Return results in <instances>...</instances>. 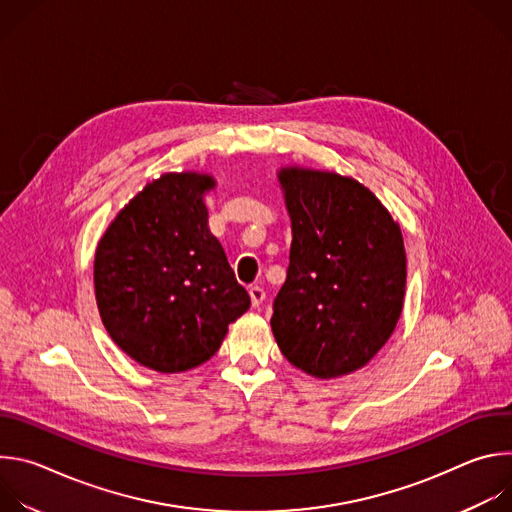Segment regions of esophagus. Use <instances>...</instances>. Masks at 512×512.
Instances as JSON below:
<instances>
[{
	"mask_svg": "<svg viewBox=\"0 0 512 512\" xmlns=\"http://www.w3.org/2000/svg\"><path fill=\"white\" fill-rule=\"evenodd\" d=\"M249 296H251V304L253 308H259L265 300V289L261 285H251L249 287Z\"/></svg>",
	"mask_w": 512,
	"mask_h": 512,
	"instance_id": "esophagus-1",
	"label": "esophagus"
}]
</instances>
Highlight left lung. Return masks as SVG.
Segmentation results:
<instances>
[{
    "label": "left lung",
    "instance_id": "8db88e82",
    "mask_svg": "<svg viewBox=\"0 0 512 512\" xmlns=\"http://www.w3.org/2000/svg\"><path fill=\"white\" fill-rule=\"evenodd\" d=\"M287 277L271 330L283 356L316 379L362 369L391 338L405 296L403 235L381 200L334 172L289 166Z\"/></svg>",
    "mask_w": 512,
    "mask_h": 512
}]
</instances>
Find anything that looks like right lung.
<instances>
[{"mask_svg":"<svg viewBox=\"0 0 512 512\" xmlns=\"http://www.w3.org/2000/svg\"><path fill=\"white\" fill-rule=\"evenodd\" d=\"M214 178L168 172L107 227L95 253V298L113 342L141 367L182 373L206 362L243 316L249 294L208 229Z\"/></svg>","mask_w":512,"mask_h":512,"instance_id":"1","label":"right lung"}]
</instances>
